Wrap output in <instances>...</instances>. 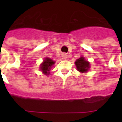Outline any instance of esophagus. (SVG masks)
<instances>
[{
  "instance_id": "34e87169",
  "label": "esophagus",
  "mask_w": 122,
  "mask_h": 122,
  "mask_svg": "<svg viewBox=\"0 0 122 122\" xmlns=\"http://www.w3.org/2000/svg\"><path fill=\"white\" fill-rule=\"evenodd\" d=\"M62 57H63V58L64 59H66L67 58V55H66L65 53H64L62 54Z\"/></svg>"
}]
</instances>
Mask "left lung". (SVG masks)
Masks as SVG:
<instances>
[{
	"instance_id": "obj_1",
	"label": "left lung",
	"mask_w": 122,
	"mask_h": 122,
	"mask_svg": "<svg viewBox=\"0 0 122 122\" xmlns=\"http://www.w3.org/2000/svg\"><path fill=\"white\" fill-rule=\"evenodd\" d=\"M75 65L76 66L78 71L80 72H86L90 69V63L86 61L84 57H81L80 58L77 59L75 62Z\"/></svg>"
}]
</instances>
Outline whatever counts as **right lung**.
<instances>
[{
  "label": "right lung",
  "instance_id": "add662e5",
  "mask_svg": "<svg viewBox=\"0 0 122 122\" xmlns=\"http://www.w3.org/2000/svg\"><path fill=\"white\" fill-rule=\"evenodd\" d=\"M55 63V62L53 61H52L51 59L50 58H46L44 61L41 66H40V69L42 71V72L45 74H49V72H48L50 71L51 67L53 66V64Z\"/></svg>",
  "mask_w": 122,
  "mask_h": 122
}]
</instances>
